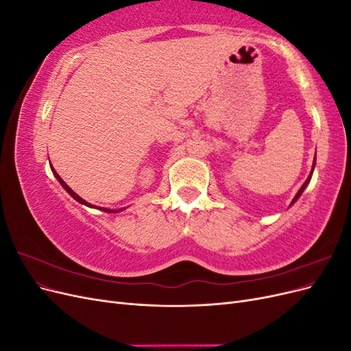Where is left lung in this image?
Masks as SVG:
<instances>
[{
    "label": "left lung",
    "mask_w": 351,
    "mask_h": 351,
    "mask_svg": "<svg viewBox=\"0 0 351 351\" xmlns=\"http://www.w3.org/2000/svg\"><path fill=\"white\" fill-rule=\"evenodd\" d=\"M313 167H315V162H313ZM312 171H313V168H312ZM311 177H312V173H311V176L309 177H307V180H306V182H304V184L300 187V190H299V192H297V195L294 196V199H293V202H291V204H294V202L297 200V199H299L300 197V195L303 193V190H304V187L307 186V183H309L311 182Z\"/></svg>",
    "instance_id": "left-lung-1"
}]
</instances>
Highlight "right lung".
I'll list each match as a JSON object with an SVG mask.
<instances>
[{"label": "right lung", "instance_id": "obj_1", "mask_svg": "<svg viewBox=\"0 0 351 351\" xmlns=\"http://www.w3.org/2000/svg\"><path fill=\"white\" fill-rule=\"evenodd\" d=\"M52 173H54V174H56V177H57V180H58V182L61 183V186H62V187H64V189L67 190V193H69V195H71V197H74V199H76L77 202H80V204H83V205H86V206H90V208H93V205L88 204V202H86V200H83V199H82V197H80L79 195H76V193H74V192H73V190H71V189H70V187H69V186H67V184L64 183V180H62V178H61V177H60V176H58V174H57V173L54 171V168H52ZM101 210H104V212H119V210H111V209H107V208H101Z\"/></svg>", "mask_w": 351, "mask_h": 351}]
</instances>
